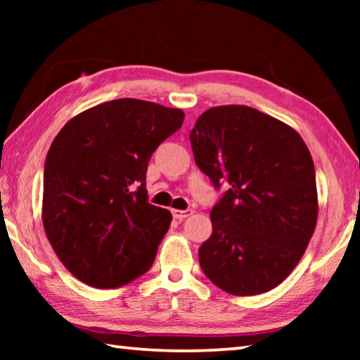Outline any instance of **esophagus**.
Masks as SVG:
<instances>
[{"label":"esophagus","mask_w":360,"mask_h":360,"mask_svg":"<svg viewBox=\"0 0 360 360\" xmlns=\"http://www.w3.org/2000/svg\"><path fill=\"white\" fill-rule=\"evenodd\" d=\"M172 214H173L174 219H178V221H182V219L192 216L193 211L192 210H184V211H182V210H172Z\"/></svg>","instance_id":"1"}]
</instances>
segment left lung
<instances>
[{
  "mask_svg": "<svg viewBox=\"0 0 360 360\" xmlns=\"http://www.w3.org/2000/svg\"><path fill=\"white\" fill-rule=\"evenodd\" d=\"M195 163L227 192L211 210L200 266L217 288L259 295L300 262L318 221L311 154L284 122L243 105L216 106L191 131Z\"/></svg>",
  "mask_w": 360,
  "mask_h": 360,
  "instance_id": "left-lung-1",
  "label": "left lung"
}]
</instances>
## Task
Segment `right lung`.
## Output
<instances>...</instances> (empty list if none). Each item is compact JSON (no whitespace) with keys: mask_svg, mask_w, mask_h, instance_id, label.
<instances>
[{"mask_svg":"<svg viewBox=\"0 0 360 360\" xmlns=\"http://www.w3.org/2000/svg\"><path fill=\"white\" fill-rule=\"evenodd\" d=\"M184 112L120 98L77 114L51 144L42 225L60 262L96 289L125 285L149 270L172 212L148 202L154 150Z\"/></svg>","mask_w":360,"mask_h":360,"instance_id":"obj_1","label":"right lung"}]
</instances>
